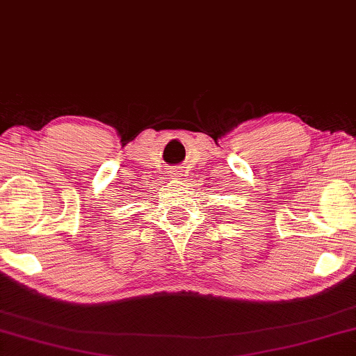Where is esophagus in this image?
I'll return each mask as SVG.
<instances>
[{
  "label": "esophagus",
  "mask_w": 356,
  "mask_h": 356,
  "mask_svg": "<svg viewBox=\"0 0 356 356\" xmlns=\"http://www.w3.org/2000/svg\"><path fill=\"white\" fill-rule=\"evenodd\" d=\"M168 174H169V177H171V179L179 180V179H182L185 176V171H184V169H180V168H172Z\"/></svg>",
  "instance_id": "esophagus-1"
}]
</instances>
